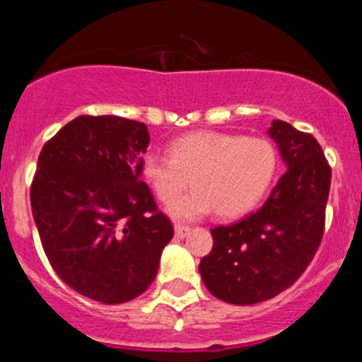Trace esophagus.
I'll list each match as a JSON object with an SVG mask.
<instances>
[{"instance_id":"esophagus-1","label":"esophagus","mask_w":362,"mask_h":362,"mask_svg":"<svg viewBox=\"0 0 362 362\" xmlns=\"http://www.w3.org/2000/svg\"><path fill=\"white\" fill-rule=\"evenodd\" d=\"M174 232H175V238L183 239V238H187L188 233H190V228H188V226H183V225H175Z\"/></svg>"}]
</instances>
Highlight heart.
Wrapping results in <instances>:
<instances>
[{
	"instance_id": "obj_1",
	"label": "heart",
	"mask_w": 362,
	"mask_h": 362,
	"mask_svg": "<svg viewBox=\"0 0 362 362\" xmlns=\"http://www.w3.org/2000/svg\"><path fill=\"white\" fill-rule=\"evenodd\" d=\"M279 166V153L267 137L197 130L177 137L168 146V158L146 153L139 175L163 203L175 199L186 187L194 190L168 204L175 221H194L216 210L232 219L254 210L270 190Z\"/></svg>"
}]
</instances>
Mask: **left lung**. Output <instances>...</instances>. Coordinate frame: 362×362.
Returning <instances> with one entry per match:
<instances>
[{
  "mask_svg": "<svg viewBox=\"0 0 362 362\" xmlns=\"http://www.w3.org/2000/svg\"><path fill=\"white\" fill-rule=\"evenodd\" d=\"M286 172L267 203L245 219L212 230L199 263L204 286L230 305H255L292 286L321 245L332 170L317 139L272 121Z\"/></svg>",
  "mask_w": 362,
  "mask_h": 362,
  "instance_id": "obj_1",
  "label": "left lung"
}]
</instances>
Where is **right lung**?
<instances>
[{
  "label": "right lung",
  "instance_id": "1",
  "mask_svg": "<svg viewBox=\"0 0 362 362\" xmlns=\"http://www.w3.org/2000/svg\"><path fill=\"white\" fill-rule=\"evenodd\" d=\"M148 143L145 123L79 116L37 159L30 204L45 254L63 283L105 305L141 296L174 235L139 177Z\"/></svg>",
  "mask_w": 362,
  "mask_h": 362
}]
</instances>
